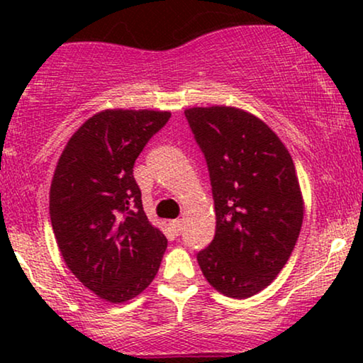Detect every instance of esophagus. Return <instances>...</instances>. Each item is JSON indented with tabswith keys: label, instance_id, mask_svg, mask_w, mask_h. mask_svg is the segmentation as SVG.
<instances>
[{
	"label": "esophagus",
	"instance_id": "1",
	"mask_svg": "<svg viewBox=\"0 0 363 363\" xmlns=\"http://www.w3.org/2000/svg\"><path fill=\"white\" fill-rule=\"evenodd\" d=\"M170 228H172V231L175 233V235H178V233L183 230V221L182 220H173L170 223Z\"/></svg>",
	"mask_w": 363,
	"mask_h": 363
}]
</instances>
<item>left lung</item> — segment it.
Listing matches in <instances>:
<instances>
[{"instance_id": "left-lung-1", "label": "left lung", "mask_w": 363, "mask_h": 363, "mask_svg": "<svg viewBox=\"0 0 363 363\" xmlns=\"http://www.w3.org/2000/svg\"><path fill=\"white\" fill-rule=\"evenodd\" d=\"M185 116L205 153L216 211L215 240L198 264L218 292L246 299L276 279L299 238L304 198L294 162L251 112L211 106Z\"/></svg>"}]
</instances>
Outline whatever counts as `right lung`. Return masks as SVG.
<instances>
[{"instance_id":"add662e5","label":"right lung","mask_w":363,"mask_h":363,"mask_svg":"<svg viewBox=\"0 0 363 363\" xmlns=\"http://www.w3.org/2000/svg\"><path fill=\"white\" fill-rule=\"evenodd\" d=\"M172 113L107 108L74 132L59 157L49 215L69 271L97 297L130 301L150 286L167 238L148 221L133 163Z\"/></svg>"}]
</instances>
